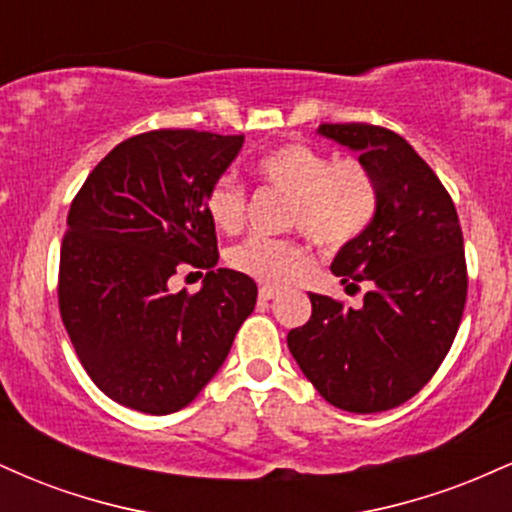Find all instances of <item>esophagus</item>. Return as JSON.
I'll return each instance as SVG.
<instances>
[{
	"label": "esophagus",
	"mask_w": 512,
	"mask_h": 512,
	"mask_svg": "<svg viewBox=\"0 0 512 512\" xmlns=\"http://www.w3.org/2000/svg\"><path fill=\"white\" fill-rule=\"evenodd\" d=\"M279 296V291L272 289V286H262L260 289V301H274Z\"/></svg>",
	"instance_id": "obj_1"
}]
</instances>
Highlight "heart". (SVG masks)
<instances>
[{"label": "heart", "instance_id": "1", "mask_svg": "<svg viewBox=\"0 0 512 512\" xmlns=\"http://www.w3.org/2000/svg\"><path fill=\"white\" fill-rule=\"evenodd\" d=\"M257 175L272 190L289 195L286 226L298 228L327 250L351 243L368 226L375 209V187L368 170L356 161H337L313 146L293 142L257 161ZM204 209L223 233H238L245 223L243 185L221 175L209 185ZM228 264L264 286L296 284L313 267V257L293 238H250L228 252Z\"/></svg>", "mask_w": 512, "mask_h": 512}]
</instances>
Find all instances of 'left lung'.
Listing matches in <instances>:
<instances>
[{"mask_svg": "<svg viewBox=\"0 0 512 512\" xmlns=\"http://www.w3.org/2000/svg\"><path fill=\"white\" fill-rule=\"evenodd\" d=\"M317 132L358 151L375 216L332 262L363 308L310 293L313 315L286 342L305 378L344 411L399 407L424 387L455 342L467 262L457 209L431 166L392 129L344 122Z\"/></svg>", "mask_w": 512, "mask_h": 512, "instance_id": "obj_1", "label": "left lung"}]
</instances>
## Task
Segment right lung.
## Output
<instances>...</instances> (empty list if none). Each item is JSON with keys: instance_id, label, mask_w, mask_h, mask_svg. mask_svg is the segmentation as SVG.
I'll list each match as a JSON object with an SVG mask.
<instances>
[{"instance_id": "add662e5", "label": "right lung", "mask_w": 512, "mask_h": 512, "mask_svg": "<svg viewBox=\"0 0 512 512\" xmlns=\"http://www.w3.org/2000/svg\"><path fill=\"white\" fill-rule=\"evenodd\" d=\"M243 139L197 129L129 137L69 207L60 315L88 378L122 407L154 416L187 407L255 310V281L214 269L219 245L204 209ZM187 266L208 272L205 286L170 292L167 279Z\"/></svg>"}]
</instances>
